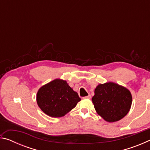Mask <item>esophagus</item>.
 Instances as JSON below:
<instances>
[{"mask_svg": "<svg viewBox=\"0 0 150 150\" xmlns=\"http://www.w3.org/2000/svg\"><path fill=\"white\" fill-rule=\"evenodd\" d=\"M91 98V96L90 95H88V96H85V97H83V98H87V99H90Z\"/></svg>", "mask_w": 150, "mask_h": 150, "instance_id": "esophagus-1", "label": "esophagus"}]
</instances>
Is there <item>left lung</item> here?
Returning a JSON list of instances; mask_svg holds the SVG:
<instances>
[{"label": "left lung", "instance_id": "obj_1", "mask_svg": "<svg viewBox=\"0 0 150 150\" xmlns=\"http://www.w3.org/2000/svg\"><path fill=\"white\" fill-rule=\"evenodd\" d=\"M92 100L98 115L105 121L114 122L121 120L128 113L132 96L128 88L108 82L96 86Z\"/></svg>", "mask_w": 150, "mask_h": 150}]
</instances>
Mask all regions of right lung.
I'll use <instances>...</instances> for the list:
<instances>
[{
  "instance_id": "1",
  "label": "right lung",
  "mask_w": 150,
  "mask_h": 150,
  "mask_svg": "<svg viewBox=\"0 0 150 150\" xmlns=\"http://www.w3.org/2000/svg\"><path fill=\"white\" fill-rule=\"evenodd\" d=\"M36 100L38 105L45 115L59 118L74 108L81 98L67 81L56 79L39 88Z\"/></svg>"
}]
</instances>
